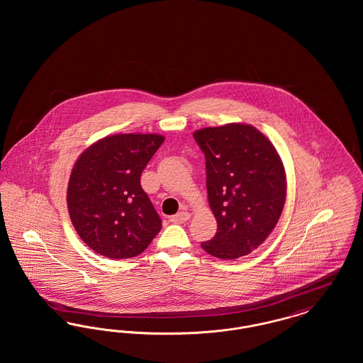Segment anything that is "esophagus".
Instances as JSON below:
<instances>
[{"label": "esophagus", "instance_id": "esophagus-1", "mask_svg": "<svg viewBox=\"0 0 363 363\" xmlns=\"http://www.w3.org/2000/svg\"><path fill=\"white\" fill-rule=\"evenodd\" d=\"M189 219L190 213L188 211H181V212H178L177 215L170 216V222H173V223H185V222H188Z\"/></svg>", "mask_w": 363, "mask_h": 363}]
</instances>
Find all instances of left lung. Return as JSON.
<instances>
[{"instance_id": "8db88e82", "label": "left lung", "mask_w": 363, "mask_h": 363, "mask_svg": "<svg viewBox=\"0 0 363 363\" xmlns=\"http://www.w3.org/2000/svg\"><path fill=\"white\" fill-rule=\"evenodd\" d=\"M193 138L206 155L208 203L218 222L216 235L201 247L216 259H240L277 225L287 193L283 162L247 123L203 128Z\"/></svg>"}]
</instances>
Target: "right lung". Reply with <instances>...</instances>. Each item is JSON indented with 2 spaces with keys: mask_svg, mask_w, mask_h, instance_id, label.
Wrapping results in <instances>:
<instances>
[{
  "mask_svg": "<svg viewBox=\"0 0 363 363\" xmlns=\"http://www.w3.org/2000/svg\"><path fill=\"white\" fill-rule=\"evenodd\" d=\"M163 141L156 133L106 136L76 160L67 193L70 220L98 255L135 257L160 231L162 220L140 177Z\"/></svg>",
  "mask_w": 363,
  "mask_h": 363,
  "instance_id": "obj_1",
  "label": "right lung"
}]
</instances>
